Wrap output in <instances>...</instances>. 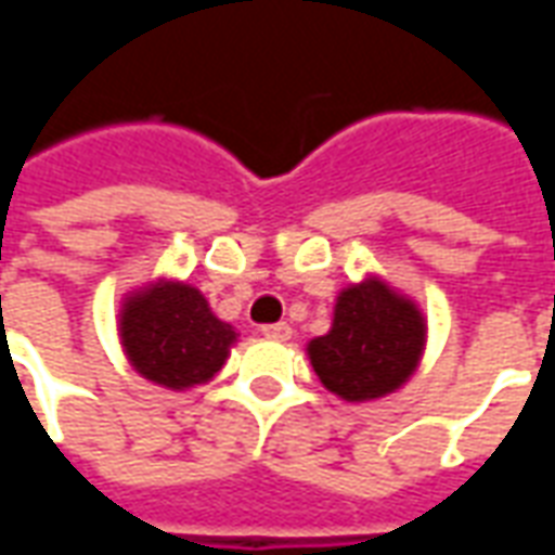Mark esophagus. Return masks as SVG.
I'll use <instances>...</instances> for the list:
<instances>
[{
    "label": "esophagus",
    "mask_w": 555,
    "mask_h": 555,
    "mask_svg": "<svg viewBox=\"0 0 555 555\" xmlns=\"http://www.w3.org/2000/svg\"><path fill=\"white\" fill-rule=\"evenodd\" d=\"M261 336L276 338V341H288V338L294 336V330H291L288 324H267L261 326Z\"/></svg>",
    "instance_id": "obj_1"
}]
</instances>
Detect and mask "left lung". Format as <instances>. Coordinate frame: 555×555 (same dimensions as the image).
<instances>
[{
    "label": "left lung",
    "instance_id": "1",
    "mask_svg": "<svg viewBox=\"0 0 555 555\" xmlns=\"http://www.w3.org/2000/svg\"><path fill=\"white\" fill-rule=\"evenodd\" d=\"M428 345V318L418 302L369 273L338 291L333 324L306 345L318 380L350 404L398 392L416 374Z\"/></svg>",
    "mask_w": 555,
    "mask_h": 555
}]
</instances>
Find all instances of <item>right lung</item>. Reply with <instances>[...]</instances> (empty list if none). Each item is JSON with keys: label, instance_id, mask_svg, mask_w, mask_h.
Masks as SVG:
<instances>
[{"label": "right lung", "instance_id": "obj_1", "mask_svg": "<svg viewBox=\"0 0 555 555\" xmlns=\"http://www.w3.org/2000/svg\"><path fill=\"white\" fill-rule=\"evenodd\" d=\"M118 338L139 377L186 392L214 380L237 345V330L219 321L195 285L159 276L121 297Z\"/></svg>", "mask_w": 555, "mask_h": 555}]
</instances>
